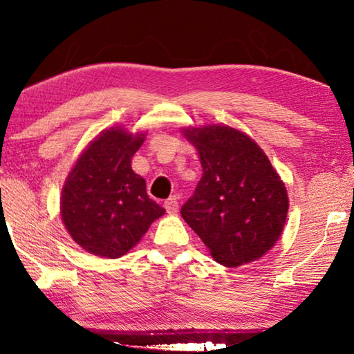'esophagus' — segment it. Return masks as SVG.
I'll list each match as a JSON object with an SVG mask.
<instances>
[{
	"instance_id": "34e87169",
	"label": "esophagus",
	"mask_w": 354,
	"mask_h": 354,
	"mask_svg": "<svg viewBox=\"0 0 354 354\" xmlns=\"http://www.w3.org/2000/svg\"><path fill=\"white\" fill-rule=\"evenodd\" d=\"M164 207H165V211L169 212V214H176L178 212V200H176V196H171V198L167 200L164 203Z\"/></svg>"
}]
</instances>
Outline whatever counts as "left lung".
<instances>
[{"mask_svg": "<svg viewBox=\"0 0 354 354\" xmlns=\"http://www.w3.org/2000/svg\"><path fill=\"white\" fill-rule=\"evenodd\" d=\"M184 134L198 149L203 176L181 207L183 218L221 266L259 259L277 243L286 223L284 183L241 131L214 124Z\"/></svg>", "mask_w": 354, "mask_h": 354, "instance_id": "obj_1", "label": "left lung"}]
</instances>
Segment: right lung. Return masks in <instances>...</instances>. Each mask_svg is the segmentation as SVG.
Listing matches in <instances>:
<instances>
[{"instance_id": "obj_1", "label": "right lung", "mask_w": 354, "mask_h": 354, "mask_svg": "<svg viewBox=\"0 0 354 354\" xmlns=\"http://www.w3.org/2000/svg\"><path fill=\"white\" fill-rule=\"evenodd\" d=\"M143 137L120 128L103 131L77 159L61 200L64 225L95 256L115 259L134 247L165 209L149 198L147 183L131 169Z\"/></svg>"}]
</instances>
